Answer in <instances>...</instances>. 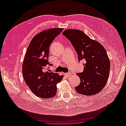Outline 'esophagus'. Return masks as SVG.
<instances>
[{"instance_id":"esophagus-1","label":"esophagus","mask_w":126,"mask_h":126,"mask_svg":"<svg viewBox=\"0 0 126 126\" xmlns=\"http://www.w3.org/2000/svg\"><path fill=\"white\" fill-rule=\"evenodd\" d=\"M71 75V73L70 72H67V73L65 74V76H66V77H69V76H70Z\"/></svg>"}]
</instances>
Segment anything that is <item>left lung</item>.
Listing matches in <instances>:
<instances>
[{
	"label": "left lung",
	"instance_id": "left-lung-1",
	"mask_svg": "<svg viewBox=\"0 0 126 126\" xmlns=\"http://www.w3.org/2000/svg\"><path fill=\"white\" fill-rule=\"evenodd\" d=\"M63 35L69 40L78 55L79 62L85 60L83 71L77 73L80 83L75 87L80 94L91 96L99 93L109 77L110 64L104 47L81 30L67 29Z\"/></svg>",
	"mask_w": 126,
	"mask_h": 126
}]
</instances>
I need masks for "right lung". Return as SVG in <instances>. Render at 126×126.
<instances>
[{"mask_svg":"<svg viewBox=\"0 0 126 126\" xmlns=\"http://www.w3.org/2000/svg\"><path fill=\"white\" fill-rule=\"evenodd\" d=\"M63 28H52L37 34L28 46L22 64V75L32 92L42 98L54 97L57 93V83L63 78L54 72H48L49 47L53 40Z\"/></svg>","mask_w":126,"mask_h":126,"instance_id":"1","label":"right lung"}]
</instances>
